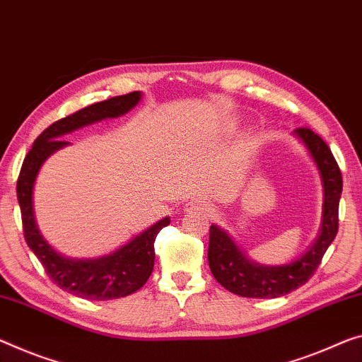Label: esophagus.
<instances>
[{
	"label": "esophagus",
	"mask_w": 362,
	"mask_h": 362,
	"mask_svg": "<svg viewBox=\"0 0 362 362\" xmlns=\"http://www.w3.org/2000/svg\"><path fill=\"white\" fill-rule=\"evenodd\" d=\"M185 212L196 214V215H210V214H214V205L205 202V200L196 199V200H191V202L186 204Z\"/></svg>",
	"instance_id": "34e87169"
}]
</instances>
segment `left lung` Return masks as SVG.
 <instances>
[{
  "label": "left lung",
  "mask_w": 362,
  "mask_h": 362,
  "mask_svg": "<svg viewBox=\"0 0 362 362\" xmlns=\"http://www.w3.org/2000/svg\"><path fill=\"white\" fill-rule=\"evenodd\" d=\"M320 173L324 187V212L315 241L301 257L285 265H260L247 259L226 231L210 226L209 265L212 275L228 291L243 298H278L303 286L319 267L338 233V205L343 189L341 171L330 148L308 127L294 129Z\"/></svg>",
  "instance_id": "obj_1"
}]
</instances>
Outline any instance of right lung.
<instances>
[{
	"label": "right lung",
	"instance_id": "right-lung-1",
	"mask_svg": "<svg viewBox=\"0 0 362 362\" xmlns=\"http://www.w3.org/2000/svg\"><path fill=\"white\" fill-rule=\"evenodd\" d=\"M141 92L113 97L82 108L66 118L48 126L35 139L29 153L25 155L18 180V200L22 215V228L27 246L40 260L47 275L54 285L74 296L108 301L129 296L146 285L153 270L155 238L162 228L170 225V216L147 228L141 235L132 238L118 251L98 259H68L58 254L45 241L38 230L33 214V185L42 165L49 155L68 146L64 134L107 118H118L141 102Z\"/></svg>",
	"mask_w": 362,
	"mask_h": 362
}]
</instances>
